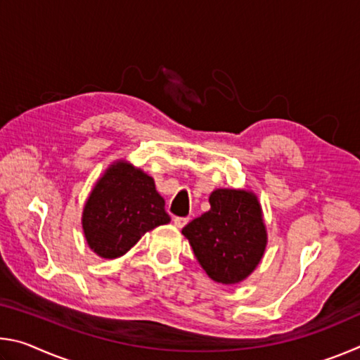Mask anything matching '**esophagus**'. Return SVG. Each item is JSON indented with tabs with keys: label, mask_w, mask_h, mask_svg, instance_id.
<instances>
[{
	"label": "esophagus",
	"mask_w": 360,
	"mask_h": 360,
	"mask_svg": "<svg viewBox=\"0 0 360 360\" xmlns=\"http://www.w3.org/2000/svg\"><path fill=\"white\" fill-rule=\"evenodd\" d=\"M187 222H188V217H174V219H173V224H174L178 229L184 227V225H186Z\"/></svg>",
	"instance_id": "esophagus-1"
}]
</instances>
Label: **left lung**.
<instances>
[{
    "label": "left lung",
    "instance_id": "8db88e82",
    "mask_svg": "<svg viewBox=\"0 0 360 360\" xmlns=\"http://www.w3.org/2000/svg\"><path fill=\"white\" fill-rule=\"evenodd\" d=\"M211 210L182 229L193 254L212 281L236 284L257 268L266 248V227L257 195L216 188Z\"/></svg>",
    "mask_w": 360,
    "mask_h": 360
}]
</instances>
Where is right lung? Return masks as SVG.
Wrapping results in <instances>:
<instances>
[{"label": "right lung", "instance_id": "obj_1", "mask_svg": "<svg viewBox=\"0 0 360 360\" xmlns=\"http://www.w3.org/2000/svg\"><path fill=\"white\" fill-rule=\"evenodd\" d=\"M165 200L155 182L127 160L109 165L82 210V230L89 248L103 259H117L158 225L168 224Z\"/></svg>", "mask_w": 360, "mask_h": 360}]
</instances>
